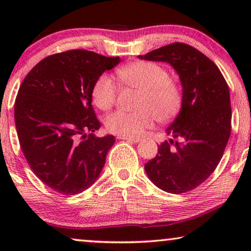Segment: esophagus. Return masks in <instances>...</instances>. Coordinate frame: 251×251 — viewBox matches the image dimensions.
<instances>
[{
    "label": "esophagus",
    "mask_w": 251,
    "mask_h": 251,
    "mask_svg": "<svg viewBox=\"0 0 251 251\" xmlns=\"http://www.w3.org/2000/svg\"><path fill=\"white\" fill-rule=\"evenodd\" d=\"M119 139H122V140H126V142H131V143H139L140 138H137V137H126V136H119L118 137Z\"/></svg>",
    "instance_id": "esophagus-1"
}]
</instances>
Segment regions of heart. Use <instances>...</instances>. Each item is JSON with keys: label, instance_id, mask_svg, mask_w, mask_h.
I'll return each instance as SVG.
<instances>
[{"label": "heart", "instance_id": "1", "mask_svg": "<svg viewBox=\"0 0 251 251\" xmlns=\"http://www.w3.org/2000/svg\"><path fill=\"white\" fill-rule=\"evenodd\" d=\"M123 84L140 91L136 112L116 111L107 115L105 126L119 136L139 137L153 125L154 120L166 123L176 118L183 106L179 84L171 80L167 70L152 61H135L118 71ZM116 85L112 77L102 74L94 83L91 96L94 104L107 111L115 104Z\"/></svg>", "mask_w": 251, "mask_h": 251}]
</instances>
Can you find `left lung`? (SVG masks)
<instances>
[{
	"label": "left lung",
	"instance_id": "obj_1",
	"mask_svg": "<svg viewBox=\"0 0 251 251\" xmlns=\"http://www.w3.org/2000/svg\"><path fill=\"white\" fill-rule=\"evenodd\" d=\"M139 59L168 63L179 76L183 106L168 126L169 139L145 164L151 181L164 192L180 194L203 183L218 166L231 135V99L219 68L207 56L176 42Z\"/></svg>",
	"mask_w": 251,
	"mask_h": 251
}]
</instances>
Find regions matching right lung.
Wrapping results in <instances>:
<instances>
[{"instance_id": "right-lung-1", "label": "right lung", "mask_w": 251, "mask_h": 251, "mask_svg": "<svg viewBox=\"0 0 251 251\" xmlns=\"http://www.w3.org/2000/svg\"><path fill=\"white\" fill-rule=\"evenodd\" d=\"M120 61L92 51H65L41 60L20 85L15 102L20 147L36 177L58 193H81L104 168L115 138L95 136L100 122L91 90Z\"/></svg>"}]
</instances>
